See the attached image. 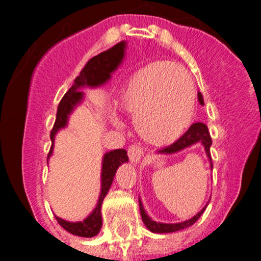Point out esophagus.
I'll use <instances>...</instances> for the list:
<instances>
[{"instance_id": "esophagus-1", "label": "esophagus", "mask_w": 261, "mask_h": 261, "mask_svg": "<svg viewBox=\"0 0 261 261\" xmlns=\"http://www.w3.org/2000/svg\"><path fill=\"white\" fill-rule=\"evenodd\" d=\"M127 155H128V159H130L131 163H135V164H138V163L141 160V158H143L144 149L141 146L134 144V145H131L130 147H128Z\"/></svg>"}]
</instances>
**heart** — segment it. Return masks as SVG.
<instances>
[{
	"label": "heart",
	"instance_id": "heart-1",
	"mask_svg": "<svg viewBox=\"0 0 261 261\" xmlns=\"http://www.w3.org/2000/svg\"><path fill=\"white\" fill-rule=\"evenodd\" d=\"M117 107L135 120L136 130L146 143L170 145L193 121L196 87L180 65L154 63L134 73L123 84Z\"/></svg>",
	"mask_w": 261,
	"mask_h": 261
}]
</instances>
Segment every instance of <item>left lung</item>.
<instances>
[{"mask_svg":"<svg viewBox=\"0 0 261 261\" xmlns=\"http://www.w3.org/2000/svg\"><path fill=\"white\" fill-rule=\"evenodd\" d=\"M198 101L201 105L204 103L203 97H202L201 93H198ZM197 143H201L202 145L204 146L207 156H208L210 160H211V169H212L213 164H212L211 152H210V147L212 145V139H211V135H210V131L208 128H207V126L202 122L193 123V125L187 130V133L181 136L179 140L173 143L172 145L159 150V152H162V154H173V152L180 151V150L186 149V147L193 145V144H197ZM139 204H140V213H141V218H143L144 223H145V226L150 231H151V232H155V233L174 232V231H179V230H183V228L189 227V226L193 225V223L201 217V215L204 212V210H206V207H204V208L202 210L201 212L197 213L193 218H191V220L188 221H184V222L160 223V222H155V221H152L151 218L146 215L145 210H144L143 204H141V201H139Z\"/></svg>","mask_w":261,"mask_h":261,"instance_id":"obj_1","label":"left lung"}]
</instances>
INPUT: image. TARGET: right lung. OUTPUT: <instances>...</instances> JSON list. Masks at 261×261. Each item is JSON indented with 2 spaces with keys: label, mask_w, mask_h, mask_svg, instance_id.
Here are the masks:
<instances>
[{
  "label": "right lung",
  "mask_w": 261,
  "mask_h": 261,
  "mask_svg": "<svg viewBox=\"0 0 261 261\" xmlns=\"http://www.w3.org/2000/svg\"><path fill=\"white\" fill-rule=\"evenodd\" d=\"M123 53H125V41L116 44L114 48L106 50L101 54L96 55L92 59L88 60L83 69L81 70L80 75L74 80L73 86L68 89L67 93L60 101L58 106L57 118H55L54 126L50 131V139H51V146H50L48 159L53 152V145H54V136L58 133V130L64 127L67 125L68 115L73 111L75 106L81 102L83 97V92L80 89L82 87H97L103 84L105 82L109 81L111 77V73L118 67L122 62ZM128 160L127 152L123 149L112 150L107 152L103 158L102 163V188L101 194H99L98 203L93 212L83 221V222H68V221L62 220L59 217H55L59 225L68 232L73 235L82 236V238H93L99 232L102 227V216H101V206L103 198L106 197L110 187H111L112 180L116 174V170L122 163H126Z\"/></svg>",
  "instance_id": "add662e5"
}]
</instances>
